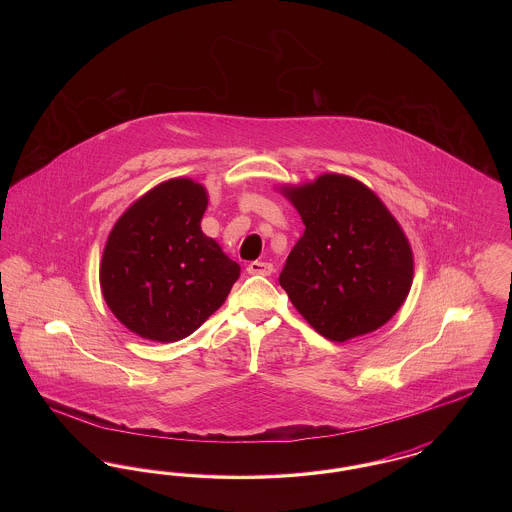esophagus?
Instances as JSON below:
<instances>
[{
	"label": "esophagus",
	"mask_w": 512,
	"mask_h": 512,
	"mask_svg": "<svg viewBox=\"0 0 512 512\" xmlns=\"http://www.w3.org/2000/svg\"><path fill=\"white\" fill-rule=\"evenodd\" d=\"M274 268L270 263H263V261H253L247 265V272L249 274H261V276H268Z\"/></svg>",
	"instance_id": "obj_1"
}]
</instances>
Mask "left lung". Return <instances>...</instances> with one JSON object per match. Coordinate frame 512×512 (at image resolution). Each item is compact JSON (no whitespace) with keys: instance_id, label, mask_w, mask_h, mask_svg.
<instances>
[{"instance_id":"left-lung-1","label":"left lung","mask_w":512,"mask_h":512,"mask_svg":"<svg viewBox=\"0 0 512 512\" xmlns=\"http://www.w3.org/2000/svg\"><path fill=\"white\" fill-rule=\"evenodd\" d=\"M286 194L305 224L280 272L295 309L332 341L384 326L413 282V251L397 220L365 184L341 174Z\"/></svg>"}]
</instances>
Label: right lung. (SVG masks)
<instances>
[{
  "label": "right lung",
  "mask_w": 512,
  "mask_h": 512,
  "mask_svg": "<svg viewBox=\"0 0 512 512\" xmlns=\"http://www.w3.org/2000/svg\"><path fill=\"white\" fill-rule=\"evenodd\" d=\"M203 186L174 178L140 197L109 234L101 292L138 336L178 341L211 317L240 276V265L201 232Z\"/></svg>",
  "instance_id": "obj_1"
}]
</instances>
